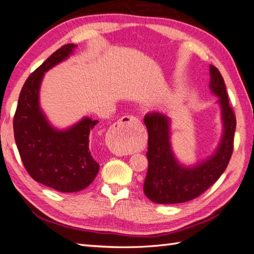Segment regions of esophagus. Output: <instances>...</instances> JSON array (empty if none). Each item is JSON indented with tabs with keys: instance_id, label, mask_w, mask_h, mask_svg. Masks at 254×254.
Returning a JSON list of instances; mask_svg holds the SVG:
<instances>
[{
	"instance_id": "esophagus-1",
	"label": "esophagus",
	"mask_w": 254,
	"mask_h": 254,
	"mask_svg": "<svg viewBox=\"0 0 254 254\" xmlns=\"http://www.w3.org/2000/svg\"><path fill=\"white\" fill-rule=\"evenodd\" d=\"M141 126V123L138 117L132 115L123 116L120 121H117L109 130L110 137V149L116 154L125 153L124 142L131 137L133 132Z\"/></svg>"
}]
</instances>
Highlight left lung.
<instances>
[{
	"label": "left lung",
	"instance_id": "1",
	"mask_svg": "<svg viewBox=\"0 0 254 254\" xmlns=\"http://www.w3.org/2000/svg\"><path fill=\"white\" fill-rule=\"evenodd\" d=\"M210 89L219 98L223 136L217 150L205 161L186 167L178 163L171 146V120L167 115L152 112L144 116L148 129V173L144 179L145 195L155 203H183L195 199L206 191L226 170L234 151L236 116L229 105L226 86L221 72L210 66Z\"/></svg>",
	"mask_w": 254,
	"mask_h": 254
}]
</instances>
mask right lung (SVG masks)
I'll use <instances>...</instances> for the list:
<instances>
[{
    "label": "right lung",
    "instance_id": "1",
    "mask_svg": "<svg viewBox=\"0 0 254 254\" xmlns=\"http://www.w3.org/2000/svg\"><path fill=\"white\" fill-rule=\"evenodd\" d=\"M76 48L65 44L27 78L14 116V136L24 166L32 179L61 192H76L91 184L99 172L89 146L90 131L99 123L84 117L76 125L58 130L39 104L44 72L66 60Z\"/></svg>",
    "mask_w": 254,
    "mask_h": 254
}]
</instances>
